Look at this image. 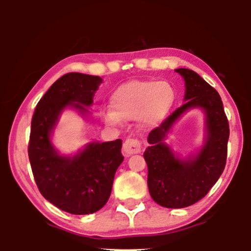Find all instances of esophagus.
I'll list each match as a JSON object with an SVG mask.
<instances>
[{
    "label": "esophagus",
    "instance_id": "1",
    "mask_svg": "<svg viewBox=\"0 0 251 251\" xmlns=\"http://www.w3.org/2000/svg\"><path fill=\"white\" fill-rule=\"evenodd\" d=\"M123 150L126 154H134L139 153L142 151V143L138 139H133V138H128L125 140L123 145Z\"/></svg>",
    "mask_w": 251,
    "mask_h": 251
}]
</instances>
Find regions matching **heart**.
I'll return each instance as SVG.
<instances>
[{
	"label": "heart",
	"mask_w": 251,
	"mask_h": 251,
	"mask_svg": "<svg viewBox=\"0 0 251 251\" xmlns=\"http://www.w3.org/2000/svg\"><path fill=\"white\" fill-rule=\"evenodd\" d=\"M175 98L174 88L165 81L126 82L112 93L109 101L113 109H106L103 119L109 125H118L122 119L153 125L168 116Z\"/></svg>",
	"instance_id": "obj_1"
}]
</instances>
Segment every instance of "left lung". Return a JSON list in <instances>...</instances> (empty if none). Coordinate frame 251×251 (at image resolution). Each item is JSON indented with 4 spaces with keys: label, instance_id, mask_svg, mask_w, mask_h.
I'll return each mask as SVG.
<instances>
[{
    "label": "left lung",
    "instance_id": "1",
    "mask_svg": "<svg viewBox=\"0 0 251 251\" xmlns=\"http://www.w3.org/2000/svg\"><path fill=\"white\" fill-rule=\"evenodd\" d=\"M185 81V103L150 132L144 152L148 164V185L152 200L164 208L192 205L215 185L226 168L229 123L223 102L214 87L188 68L176 70ZM200 107L207 117V139L201 151L188 160L174 157L165 143L175 120L190 108Z\"/></svg>",
    "mask_w": 251,
    "mask_h": 251
}]
</instances>
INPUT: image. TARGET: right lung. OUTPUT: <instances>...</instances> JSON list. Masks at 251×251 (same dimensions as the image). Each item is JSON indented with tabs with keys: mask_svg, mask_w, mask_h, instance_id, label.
I'll return each mask as SVG.
<instances>
[{
	"mask_svg": "<svg viewBox=\"0 0 251 251\" xmlns=\"http://www.w3.org/2000/svg\"><path fill=\"white\" fill-rule=\"evenodd\" d=\"M101 77L67 73L57 79L37 102L28 155L40 192L56 208L73 215L98 211L111 196L114 175L123 163V140L91 143L74 157H63L50 143V132L66 107L81 113L91 106Z\"/></svg>",
	"mask_w": 251,
	"mask_h": 251,
	"instance_id": "1",
	"label": "right lung"
}]
</instances>
